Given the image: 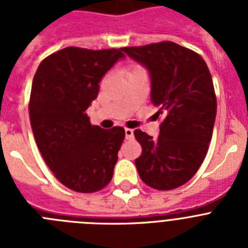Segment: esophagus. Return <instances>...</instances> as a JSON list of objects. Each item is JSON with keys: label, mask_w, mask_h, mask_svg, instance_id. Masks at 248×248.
Listing matches in <instances>:
<instances>
[{"label": "esophagus", "mask_w": 248, "mask_h": 248, "mask_svg": "<svg viewBox=\"0 0 248 248\" xmlns=\"http://www.w3.org/2000/svg\"><path fill=\"white\" fill-rule=\"evenodd\" d=\"M133 137H134V130L133 129H129V128H125V138L126 139H133Z\"/></svg>", "instance_id": "1"}]
</instances>
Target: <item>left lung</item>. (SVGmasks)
I'll list each match as a JSON object with an SVG mask.
<instances>
[{
    "mask_svg": "<svg viewBox=\"0 0 248 248\" xmlns=\"http://www.w3.org/2000/svg\"><path fill=\"white\" fill-rule=\"evenodd\" d=\"M122 50L149 71L151 102L164 115L157 139L134 131L143 148L135 159L139 176L153 189H176L196 174L211 141L217 102L209 68L170 41Z\"/></svg>",
    "mask_w": 248,
    "mask_h": 248,
    "instance_id": "1",
    "label": "left lung"
}]
</instances>
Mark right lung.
Listing matches in <instances>:
<instances>
[{
    "mask_svg": "<svg viewBox=\"0 0 248 248\" xmlns=\"http://www.w3.org/2000/svg\"><path fill=\"white\" fill-rule=\"evenodd\" d=\"M122 58V48L67 47L43 59L34 74L30 98L34 139L54 176L73 191H99L113 177L125 131L92 125L85 110L98 97L103 76Z\"/></svg>",
    "mask_w": 248,
    "mask_h": 248,
    "instance_id": "1",
    "label": "right lung"
}]
</instances>
